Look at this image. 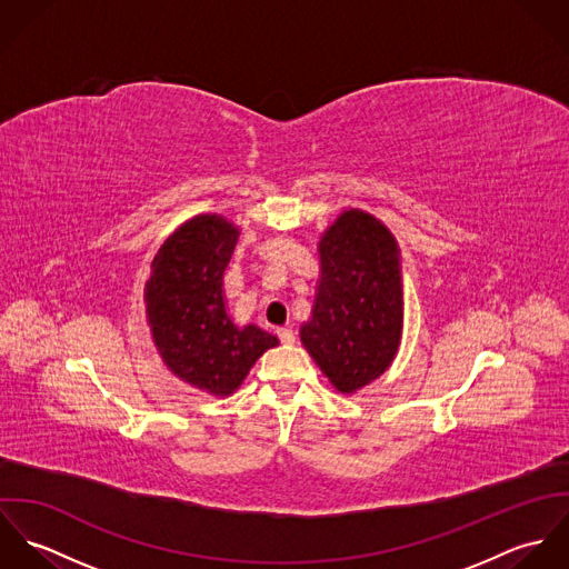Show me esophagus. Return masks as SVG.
I'll return each instance as SVG.
<instances>
[{
  "mask_svg": "<svg viewBox=\"0 0 569 569\" xmlns=\"http://www.w3.org/2000/svg\"><path fill=\"white\" fill-rule=\"evenodd\" d=\"M278 337H280V341L287 343V346H291V343L296 341V332H293L291 328H278Z\"/></svg>",
  "mask_w": 569,
  "mask_h": 569,
  "instance_id": "obj_1",
  "label": "esophagus"
}]
</instances>
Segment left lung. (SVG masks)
<instances>
[{
	"instance_id": "1",
	"label": "left lung",
	"mask_w": 569,
	"mask_h": 569,
	"mask_svg": "<svg viewBox=\"0 0 569 569\" xmlns=\"http://www.w3.org/2000/svg\"><path fill=\"white\" fill-rule=\"evenodd\" d=\"M318 253V293L300 339L337 392L357 395L401 346V247L377 217L348 208L322 232Z\"/></svg>"
}]
</instances>
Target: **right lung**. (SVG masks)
Returning a JSON list of instances; mask_svg holds the SVG:
<instances>
[{
  "instance_id": "1",
  "label": "right lung",
  "mask_w": 569,
  "mask_h": 569,
  "mask_svg": "<svg viewBox=\"0 0 569 569\" xmlns=\"http://www.w3.org/2000/svg\"><path fill=\"white\" fill-rule=\"evenodd\" d=\"M241 237L221 214L183 221L151 260L144 284L147 325L163 366L210 397H230L251 366L280 341L256 325H234L223 273Z\"/></svg>"
}]
</instances>
